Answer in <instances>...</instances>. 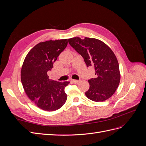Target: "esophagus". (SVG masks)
<instances>
[{
  "label": "esophagus",
  "instance_id": "34e87169",
  "mask_svg": "<svg viewBox=\"0 0 146 146\" xmlns=\"http://www.w3.org/2000/svg\"><path fill=\"white\" fill-rule=\"evenodd\" d=\"M72 82L74 83H75V84H77V83H78L79 82H80V80H72Z\"/></svg>",
  "mask_w": 146,
  "mask_h": 146
}]
</instances>
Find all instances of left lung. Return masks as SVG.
<instances>
[{
  "instance_id": "obj_1",
  "label": "left lung",
  "mask_w": 146,
  "mask_h": 146,
  "mask_svg": "<svg viewBox=\"0 0 146 146\" xmlns=\"http://www.w3.org/2000/svg\"><path fill=\"white\" fill-rule=\"evenodd\" d=\"M69 44L83 57L88 66H93L96 77L88 80L87 98L94 102L110 98L119 85L121 74L118 61L113 50L99 39L79 37L68 39Z\"/></svg>"
}]
</instances>
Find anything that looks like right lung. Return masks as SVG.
<instances>
[{
  "mask_svg": "<svg viewBox=\"0 0 146 146\" xmlns=\"http://www.w3.org/2000/svg\"><path fill=\"white\" fill-rule=\"evenodd\" d=\"M67 45V39L39 42L29 51L22 66L21 79L26 94L44 111L58 110L67 100L64 88L69 82L51 80L47 76Z\"/></svg>",
  "mask_w": 146,
  "mask_h": 146,
  "instance_id": "obj_1",
  "label": "right lung"
}]
</instances>
